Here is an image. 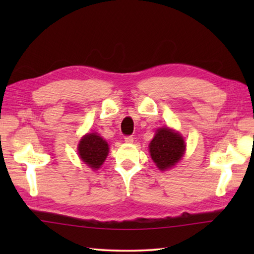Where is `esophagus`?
Masks as SVG:
<instances>
[{
    "label": "esophagus",
    "instance_id": "obj_1",
    "mask_svg": "<svg viewBox=\"0 0 254 254\" xmlns=\"http://www.w3.org/2000/svg\"><path fill=\"white\" fill-rule=\"evenodd\" d=\"M124 141H126L127 143H132L133 142V136L132 135H127L124 137Z\"/></svg>",
    "mask_w": 254,
    "mask_h": 254
}]
</instances>
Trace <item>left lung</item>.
<instances>
[{"label": "left lung", "mask_w": 254, "mask_h": 254, "mask_svg": "<svg viewBox=\"0 0 254 254\" xmlns=\"http://www.w3.org/2000/svg\"><path fill=\"white\" fill-rule=\"evenodd\" d=\"M186 149L184 137L169 127H159L149 144L152 160L160 170L174 167L183 158Z\"/></svg>", "instance_id": "left-lung-1"}]
</instances>
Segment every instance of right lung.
<instances>
[{
	"instance_id": "right-lung-1",
	"label": "right lung",
	"mask_w": 254,
	"mask_h": 254,
	"mask_svg": "<svg viewBox=\"0 0 254 254\" xmlns=\"http://www.w3.org/2000/svg\"><path fill=\"white\" fill-rule=\"evenodd\" d=\"M77 149L81 161L94 170L100 168L109 154V144L97 133H87L84 135Z\"/></svg>"
}]
</instances>
